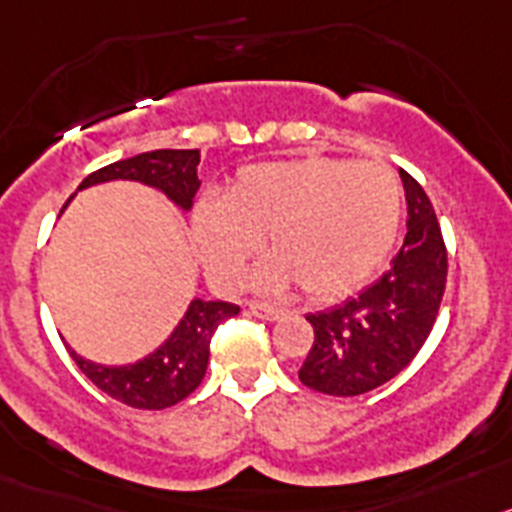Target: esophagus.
Returning <instances> with one entry per match:
<instances>
[{"label": "esophagus", "mask_w": 512, "mask_h": 512, "mask_svg": "<svg viewBox=\"0 0 512 512\" xmlns=\"http://www.w3.org/2000/svg\"><path fill=\"white\" fill-rule=\"evenodd\" d=\"M250 311H252V316H257V319H265V321H275L283 316V308L270 306V303H262V301H252Z\"/></svg>", "instance_id": "obj_1"}]
</instances>
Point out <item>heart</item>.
<instances>
[{
	"instance_id": "obj_1",
	"label": "heart",
	"mask_w": 512,
	"mask_h": 512,
	"mask_svg": "<svg viewBox=\"0 0 512 512\" xmlns=\"http://www.w3.org/2000/svg\"><path fill=\"white\" fill-rule=\"evenodd\" d=\"M403 214V188L382 163L298 158L239 170L227 199L204 196L193 239L211 278L234 285L265 234L273 257L257 285L296 280L311 298L342 296L390 255Z\"/></svg>"
}]
</instances>
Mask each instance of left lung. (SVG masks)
<instances>
[{"instance_id": "obj_1", "label": "left lung", "mask_w": 512, "mask_h": 512, "mask_svg": "<svg viewBox=\"0 0 512 512\" xmlns=\"http://www.w3.org/2000/svg\"><path fill=\"white\" fill-rule=\"evenodd\" d=\"M408 232L388 273L342 306L308 313L313 344L298 377L326 395H362L411 365L439 316L446 247L421 183L400 170Z\"/></svg>"}]
</instances>
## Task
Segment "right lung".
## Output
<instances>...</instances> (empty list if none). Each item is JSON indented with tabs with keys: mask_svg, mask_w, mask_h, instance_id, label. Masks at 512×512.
Instances as JSON below:
<instances>
[{
	"mask_svg": "<svg viewBox=\"0 0 512 512\" xmlns=\"http://www.w3.org/2000/svg\"><path fill=\"white\" fill-rule=\"evenodd\" d=\"M199 160V150H153V153L117 160V163L94 170L89 178H84L78 191L107 181H137L158 188L173 204L188 211L201 186ZM237 313L239 306L234 303L193 298L186 316L165 339V344H160L153 354H147L135 365H96L91 359L78 357L73 349L68 352L78 370L84 372L101 393H107L109 398L130 408L160 411V408L181 403L199 388L206 375V365H209V344L216 326Z\"/></svg>",
	"mask_w": 512,
	"mask_h": 512,
	"instance_id": "obj_1",
	"label": "right lung"
}]
</instances>
